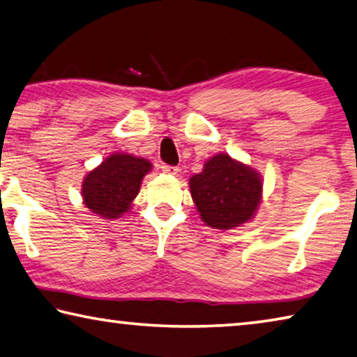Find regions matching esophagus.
<instances>
[{
	"instance_id": "34e87169",
	"label": "esophagus",
	"mask_w": 357,
	"mask_h": 357,
	"mask_svg": "<svg viewBox=\"0 0 357 357\" xmlns=\"http://www.w3.org/2000/svg\"><path fill=\"white\" fill-rule=\"evenodd\" d=\"M162 172L167 173V174H176L179 172L178 167H173V165H162Z\"/></svg>"
}]
</instances>
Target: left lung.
<instances>
[{
    "mask_svg": "<svg viewBox=\"0 0 357 357\" xmlns=\"http://www.w3.org/2000/svg\"><path fill=\"white\" fill-rule=\"evenodd\" d=\"M192 200L203 222L214 229L238 227L250 220L262 197V181L252 168L218 154L189 181Z\"/></svg>",
    "mask_w": 357,
    "mask_h": 357,
    "instance_id": "8db88e82",
    "label": "left lung"
}]
</instances>
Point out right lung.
<instances>
[{
	"label": "right lung",
	"mask_w": 357,
	"mask_h": 357,
	"mask_svg": "<svg viewBox=\"0 0 357 357\" xmlns=\"http://www.w3.org/2000/svg\"><path fill=\"white\" fill-rule=\"evenodd\" d=\"M151 172L146 158L112 154L82 183V199L90 211L105 219L121 218L138 195L141 181Z\"/></svg>",
	"instance_id": "right-lung-1"
}]
</instances>
